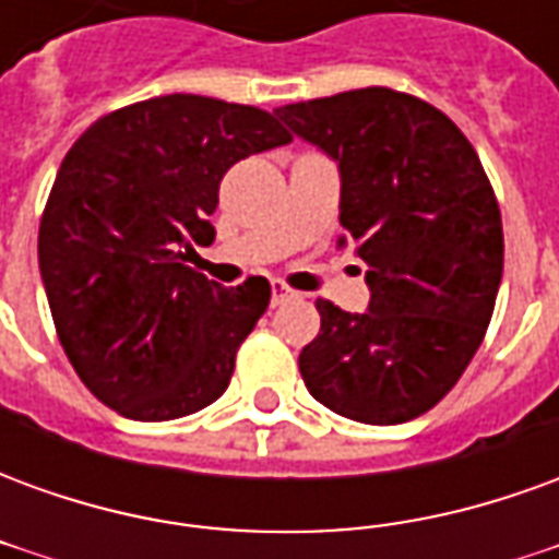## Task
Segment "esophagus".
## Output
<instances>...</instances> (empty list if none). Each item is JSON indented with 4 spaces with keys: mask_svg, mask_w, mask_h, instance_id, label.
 I'll return each instance as SVG.
<instances>
[{
    "mask_svg": "<svg viewBox=\"0 0 559 559\" xmlns=\"http://www.w3.org/2000/svg\"><path fill=\"white\" fill-rule=\"evenodd\" d=\"M299 293L293 290V287H287L284 281H272V305H284L290 302V299H296Z\"/></svg>",
    "mask_w": 559,
    "mask_h": 559,
    "instance_id": "1",
    "label": "esophagus"
}]
</instances>
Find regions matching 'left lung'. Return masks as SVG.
<instances>
[{
	"mask_svg": "<svg viewBox=\"0 0 559 559\" xmlns=\"http://www.w3.org/2000/svg\"><path fill=\"white\" fill-rule=\"evenodd\" d=\"M275 116L338 164L341 227L371 290L365 314L317 299L305 386L365 425L416 419L476 356L503 278V221L479 155L449 116L386 86Z\"/></svg>",
	"mask_w": 559,
	"mask_h": 559,
	"instance_id": "obj_1",
	"label": "left lung"
}]
</instances>
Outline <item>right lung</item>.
I'll use <instances>...</instances> for the list:
<instances>
[{
    "label": "right lung",
    "mask_w": 559,
    "mask_h": 559,
    "mask_svg": "<svg viewBox=\"0 0 559 559\" xmlns=\"http://www.w3.org/2000/svg\"><path fill=\"white\" fill-rule=\"evenodd\" d=\"M290 134L260 107L160 95L92 122L68 148L38 230V266L68 362L126 419L167 421L230 386L266 278L221 287L185 266L236 160Z\"/></svg>",
    "instance_id": "1"
}]
</instances>
